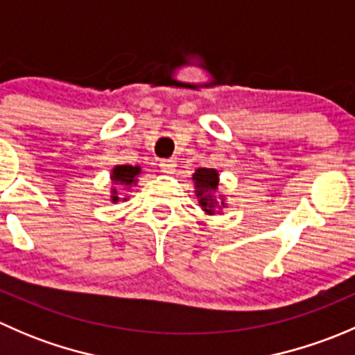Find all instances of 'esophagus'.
Listing matches in <instances>:
<instances>
[{
  "instance_id": "1",
  "label": "esophagus",
  "mask_w": 355,
  "mask_h": 355,
  "mask_svg": "<svg viewBox=\"0 0 355 355\" xmlns=\"http://www.w3.org/2000/svg\"><path fill=\"white\" fill-rule=\"evenodd\" d=\"M159 168L163 173L171 175L175 171V168H177V163H175V159H161Z\"/></svg>"
}]
</instances>
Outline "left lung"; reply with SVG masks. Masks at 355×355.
I'll return each mask as SVG.
<instances>
[{"label":"left lung","mask_w":355,"mask_h":355,"mask_svg":"<svg viewBox=\"0 0 355 355\" xmlns=\"http://www.w3.org/2000/svg\"><path fill=\"white\" fill-rule=\"evenodd\" d=\"M192 180H194L196 187V196H198L199 206L202 207V211L206 214H214L218 209L225 207L223 199H218L216 191H218V171L214 168H199L196 170V173L192 175Z\"/></svg>","instance_id":"obj_1"}]
</instances>
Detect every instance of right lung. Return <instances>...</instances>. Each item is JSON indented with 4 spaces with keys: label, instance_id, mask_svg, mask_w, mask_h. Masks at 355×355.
I'll return each mask as SVG.
<instances>
[{
    "label": "right lung",
    "instance_id": "obj_1",
    "mask_svg": "<svg viewBox=\"0 0 355 355\" xmlns=\"http://www.w3.org/2000/svg\"><path fill=\"white\" fill-rule=\"evenodd\" d=\"M141 173V166H132V164H118V166H114L113 170H111V180H113V184L120 185V187H132L134 184H137V175ZM111 200L113 202H118L120 200V196H118V191L116 189H113L111 191ZM123 200H127L125 198Z\"/></svg>",
    "mask_w": 355,
    "mask_h": 355
}]
</instances>
